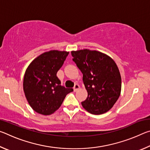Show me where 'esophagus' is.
<instances>
[{
    "instance_id": "34e87169",
    "label": "esophagus",
    "mask_w": 150,
    "mask_h": 150,
    "mask_svg": "<svg viewBox=\"0 0 150 150\" xmlns=\"http://www.w3.org/2000/svg\"><path fill=\"white\" fill-rule=\"evenodd\" d=\"M79 88H80V86L78 84H75L74 87H73V90H74L75 92H76V91H77L79 89Z\"/></svg>"
}]
</instances>
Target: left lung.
<instances>
[{
    "label": "left lung",
    "instance_id": "1",
    "mask_svg": "<svg viewBox=\"0 0 150 150\" xmlns=\"http://www.w3.org/2000/svg\"><path fill=\"white\" fill-rule=\"evenodd\" d=\"M73 60L83 73V82L88 96L81 103L93 115H102L110 110L121 93L120 71L112 58L96 50L72 51Z\"/></svg>",
    "mask_w": 150,
    "mask_h": 150
}]
</instances>
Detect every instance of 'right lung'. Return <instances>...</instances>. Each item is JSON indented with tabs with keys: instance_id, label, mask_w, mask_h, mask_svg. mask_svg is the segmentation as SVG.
I'll return each instance as SVG.
<instances>
[{
	"instance_id": "add662e5",
	"label": "right lung",
	"mask_w": 150,
	"mask_h": 150,
	"mask_svg": "<svg viewBox=\"0 0 150 150\" xmlns=\"http://www.w3.org/2000/svg\"><path fill=\"white\" fill-rule=\"evenodd\" d=\"M69 52L51 50L40 55L30 63L25 71L23 89L30 106L42 115L54 113L73 88L61 85L57 73Z\"/></svg>"
}]
</instances>
